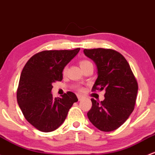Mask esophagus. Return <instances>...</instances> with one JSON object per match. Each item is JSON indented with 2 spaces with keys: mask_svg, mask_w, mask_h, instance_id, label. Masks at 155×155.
<instances>
[{
  "mask_svg": "<svg viewBox=\"0 0 155 155\" xmlns=\"http://www.w3.org/2000/svg\"><path fill=\"white\" fill-rule=\"evenodd\" d=\"M77 98L79 100H81L82 99V95H79V94H77Z\"/></svg>",
  "mask_w": 155,
  "mask_h": 155,
  "instance_id": "esophagus-1",
  "label": "esophagus"
}]
</instances>
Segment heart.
<instances>
[{"instance_id": "1", "label": "heart", "mask_w": 155, "mask_h": 155, "mask_svg": "<svg viewBox=\"0 0 155 155\" xmlns=\"http://www.w3.org/2000/svg\"><path fill=\"white\" fill-rule=\"evenodd\" d=\"M92 64V63L90 61H88V60H82V61H80V62H79V64H80L81 68H82V67L85 66V65H87V64ZM67 72V68L65 67L64 68V69H63V74H65Z\"/></svg>"}]
</instances>
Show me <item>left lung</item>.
I'll return each instance as SVG.
<instances>
[{"label": "left lung", "mask_w": 155, "mask_h": 155, "mask_svg": "<svg viewBox=\"0 0 155 155\" xmlns=\"http://www.w3.org/2000/svg\"><path fill=\"white\" fill-rule=\"evenodd\" d=\"M97 67L98 77L92 91H105L103 101L91 99L87 117L102 131H112L128 120L134 109L138 84L125 57L112 49H84Z\"/></svg>", "instance_id": "8db88e82"}]
</instances>
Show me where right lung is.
Returning a JSON list of instances; mask_svg holds the SVG:
<instances>
[{
  "label": "right lung",
  "instance_id": "right-lung-1",
  "mask_svg": "<svg viewBox=\"0 0 155 155\" xmlns=\"http://www.w3.org/2000/svg\"><path fill=\"white\" fill-rule=\"evenodd\" d=\"M72 50H44L26 63L20 76L17 101L26 120L43 132L58 128L65 120L70 108L78 101L68 91L61 98L53 99V82L62 80L63 69L79 53Z\"/></svg>",
  "mask_w": 155,
  "mask_h": 155
}]
</instances>
